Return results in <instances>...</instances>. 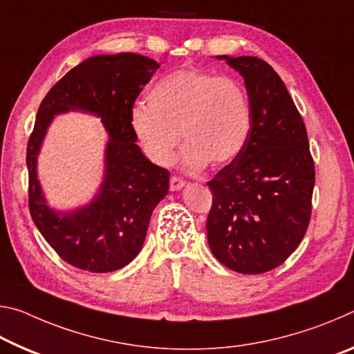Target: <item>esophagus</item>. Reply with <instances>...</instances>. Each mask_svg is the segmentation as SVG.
Listing matches in <instances>:
<instances>
[{"mask_svg": "<svg viewBox=\"0 0 354 354\" xmlns=\"http://www.w3.org/2000/svg\"><path fill=\"white\" fill-rule=\"evenodd\" d=\"M185 185V181L184 179H181V178H178V176H171L170 178V190H181L183 187Z\"/></svg>", "mask_w": 354, "mask_h": 354, "instance_id": "34e87169", "label": "esophagus"}]
</instances>
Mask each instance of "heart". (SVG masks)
Listing matches in <instances>:
<instances>
[{
	"label": "heart",
	"mask_w": 354,
	"mask_h": 354,
	"mask_svg": "<svg viewBox=\"0 0 354 354\" xmlns=\"http://www.w3.org/2000/svg\"><path fill=\"white\" fill-rule=\"evenodd\" d=\"M131 128L153 162L169 165L183 140V162L200 171L207 162L226 165L243 151L251 131L247 91L230 76L178 70L148 93V106L131 112Z\"/></svg>",
	"instance_id": "obj_1"
}]
</instances>
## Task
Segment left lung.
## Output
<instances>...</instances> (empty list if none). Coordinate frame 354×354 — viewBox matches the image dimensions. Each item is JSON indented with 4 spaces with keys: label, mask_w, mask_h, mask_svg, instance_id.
Listing matches in <instances>:
<instances>
[{
    "label": "left lung",
    "mask_w": 354,
    "mask_h": 354,
    "mask_svg": "<svg viewBox=\"0 0 354 354\" xmlns=\"http://www.w3.org/2000/svg\"><path fill=\"white\" fill-rule=\"evenodd\" d=\"M241 73L251 106L243 151L207 185V242L217 261L245 274L270 272L306 234L314 160L308 133L284 82L254 56H217Z\"/></svg>",
    "instance_id": "left-lung-1"
}]
</instances>
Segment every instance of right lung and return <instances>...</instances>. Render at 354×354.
I'll return each mask as SVG.
<instances>
[{"mask_svg":"<svg viewBox=\"0 0 354 354\" xmlns=\"http://www.w3.org/2000/svg\"><path fill=\"white\" fill-rule=\"evenodd\" d=\"M158 68L154 59L134 53L88 57L55 84L39 107L26 151L29 211L51 248L81 270L107 273L128 266L169 192V171L145 158L131 128L134 101ZM65 111L102 118L108 134L105 176L91 203L56 212L41 190L37 158L50 122Z\"/></svg>","mask_w":354,"mask_h":354,"instance_id":"add662e5","label":"right lung"}]
</instances>
